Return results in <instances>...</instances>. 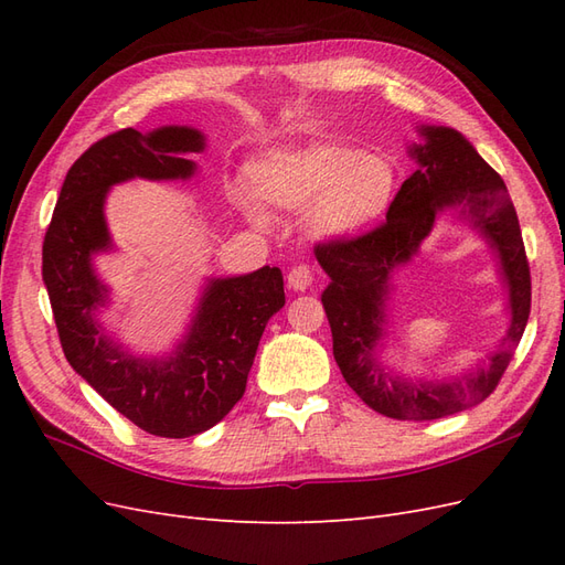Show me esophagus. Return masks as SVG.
I'll return each instance as SVG.
<instances>
[{
	"mask_svg": "<svg viewBox=\"0 0 565 565\" xmlns=\"http://www.w3.org/2000/svg\"><path fill=\"white\" fill-rule=\"evenodd\" d=\"M313 280H316V273H313L311 266H306V264H299V266H295L292 270L287 273V285L292 287V289H297V292H303V289H309L313 285Z\"/></svg>",
	"mask_w": 565,
	"mask_h": 565,
	"instance_id": "obj_1",
	"label": "esophagus"
}]
</instances>
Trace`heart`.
<instances>
[{"mask_svg":"<svg viewBox=\"0 0 565 565\" xmlns=\"http://www.w3.org/2000/svg\"><path fill=\"white\" fill-rule=\"evenodd\" d=\"M249 191L278 210L306 207V226L320 237L361 233L388 214L398 193V162L386 152L320 141L273 148L247 164ZM237 204L254 218L262 210L245 193Z\"/></svg>","mask_w":565,"mask_h":565,"instance_id":"heart-1","label":"heart"}]
</instances>
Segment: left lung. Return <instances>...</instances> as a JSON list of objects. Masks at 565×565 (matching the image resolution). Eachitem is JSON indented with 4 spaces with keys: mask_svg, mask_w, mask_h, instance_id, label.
Returning <instances> with one entry per match:
<instances>
[{
    "mask_svg": "<svg viewBox=\"0 0 565 565\" xmlns=\"http://www.w3.org/2000/svg\"><path fill=\"white\" fill-rule=\"evenodd\" d=\"M424 143L409 152L417 172L405 179L386 221L355 237L316 245V259L330 276L322 306L332 328L334 361L347 384L374 413L391 419H440L486 401L502 380L530 316V266L519 216L502 177L450 127H422ZM448 209L481 232L499 252L510 287L512 322L503 351L486 371L452 383L403 381L379 363L387 276L414 255L435 218Z\"/></svg>",
    "mask_w": 565,
    "mask_h": 565,
    "instance_id": "obj_1",
    "label": "left lung"
}]
</instances>
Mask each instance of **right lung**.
I'll return each mask as SVG.
<instances>
[{
    "mask_svg": "<svg viewBox=\"0 0 565 565\" xmlns=\"http://www.w3.org/2000/svg\"><path fill=\"white\" fill-rule=\"evenodd\" d=\"M204 148L191 127L150 134L119 129L104 136L67 172L44 235L42 276L67 363L119 415L162 438L212 429L243 398L256 347L273 313L285 306L280 268L216 278L204 289L185 341L167 361L129 355L100 328L98 306L108 287L96 278L92 254L110 249L104 216L108 188L129 179H188Z\"/></svg>",
    "mask_w": 565,
    "mask_h": 565,
    "instance_id": "add662e5",
    "label": "right lung"
}]
</instances>
